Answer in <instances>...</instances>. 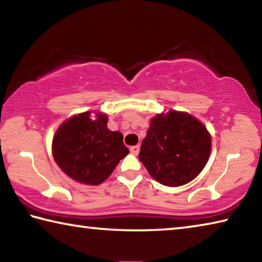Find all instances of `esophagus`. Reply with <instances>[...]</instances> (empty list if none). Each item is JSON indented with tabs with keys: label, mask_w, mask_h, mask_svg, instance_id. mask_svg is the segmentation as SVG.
Returning a JSON list of instances; mask_svg holds the SVG:
<instances>
[{
	"label": "esophagus",
	"mask_w": 262,
	"mask_h": 262,
	"mask_svg": "<svg viewBox=\"0 0 262 262\" xmlns=\"http://www.w3.org/2000/svg\"><path fill=\"white\" fill-rule=\"evenodd\" d=\"M129 150L133 155H137L140 151V145H133V147L129 148Z\"/></svg>",
	"instance_id": "esophagus-1"
}]
</instances>
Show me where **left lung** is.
Masks as SVG:
<instances>
[{
  "label": "left lung",
  "instance_id": "1",
  "mask_svg": "<svg viewBox=\"0 0 262 262\" xmlns=\"http://www.w3.org/2000/svg\"><path fill=\"white\" fill-rule=\"evenodd\" d=\"M211 139L192 115L178 111L151 119L139 158L159 184L177 187L192 181L206 166Z\"/></svg>",
  "mask_w": 262,
  "mask_h": 262
}]
</instances>
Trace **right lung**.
Segmentation results:
<instances>
[{
	"mask_svg": "<svg viewBox=\"0 0 262 262\" xmlns=\"http://www.w3.org/2000/svg\"><path fill=\"white\" fill-rule=\"evenodd\" d=\"M120 132H111L107 117L85 112L64 121L53 139V156L70 178L86 185H99L129 150Z\"/></svg>",
	"mask_w": 262,
	"mask_h": 262,
	"instance_id": "right-lung-1",
	"label": "right lung"
}]
</instances>
